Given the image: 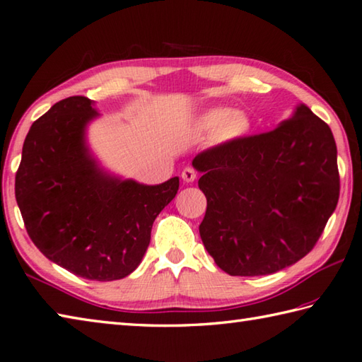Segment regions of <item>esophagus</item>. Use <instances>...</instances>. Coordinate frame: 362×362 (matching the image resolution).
I'll return each instance as SVG.
<instances>
[{"label": "esophagus", "mask_w": 362, "mask_h": 362, "mask_svg": "<svg viewBox=\"0 0 362 362\" xmlns=\"http://www.w3.org/2000/svg\"><path fill=\"white\" fill-rule=\"evenodd\" d=\"M182 180L187 182V183L194 182L196 180V170L192 166H188V168L183 169L182 170Z\"/></svg>", "instance_id": "1"}]
</instances>
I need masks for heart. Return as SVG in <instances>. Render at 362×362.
<instances>
[{"mask_svg":"<svg viewBox=\"0 0 362 362\" xmlns=\"http://www.w3.org/2000/svg\"><path fill=\"white\" fill-rule=\"evenodd\" d=\"M196 128L201 134H212L210 141L214 146L226 147L245 139L253 128V122L244 110L212 107L201 114L196 122Z\"/></svg>","mask_w":362,"mask_h":362,"instance_id":"b5f03b06","label":"heart"}]
</instances>
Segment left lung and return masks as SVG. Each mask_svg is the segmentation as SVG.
I'll use <instances>...</instances> for the list:
<instances>
[{"label": "left lung", "mask_w": 362, "mask_h": 362, "mask_svg": "<svg viewBox=\"0 0 362 362\" xmlns=\"http://www.w3.org/2000/svg\"><path fill=\"white\" fill-rule=\"evenodd\" d=\"M207 198L202 244L221 271L255 277L298 262L337 207L332 131L305 104L277 128L193 160Z\"/></svg>", "instance_id": "8db88e82"}]
</instances>
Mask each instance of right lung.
<instances>
[{"instance_id": "1", "label": "right lung", "mask_w": 362, "mask_h": 362, "mask_svg": "<svg viewBox=\"0 0 362 362\" xmlns=\"http://www.w3.org/2000/svg\"><path fill=\"white\" fill-rule=\"evenodd\" d=\"M95 103L71 96L31 124L16 175V199L41 253L78 277L112 281L141 264L153 221L175 198L179 177L160 185L122 179L87 142Z\"/></svg>"}]
</instances>
